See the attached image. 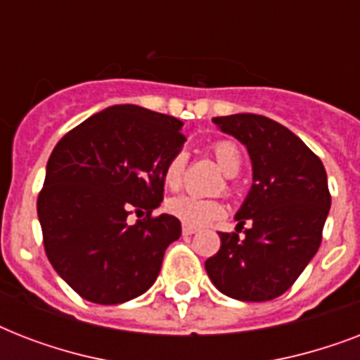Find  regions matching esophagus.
<instances>
[{"instance_id":"1","label":"esophagus","mask_w":360,"mask_h":360,"mask_svg":"<svg viewBox=\"0 0 360 360\" xmlns=\"http://www.w3.org/2000/svg\"><path fill=\"white\" fill-rule=\"evenodd\" d=\"M196 228H192V226L183 224V236H192V233H196Z\"/></svg>"}]
</instances>
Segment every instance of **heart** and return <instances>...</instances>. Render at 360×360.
<instances>
[{"label":"heart","mask_w":360,"mask_h":360,"mask_svg":"<svg viewBox=\"0 0 360 360\" xmlns=\"http://www.w3.org/2000/svg\"><path fill=\"white\" fill-rule=\"evenodd\" d=\"M213 155L219 162L220 169L228 177H236L240 169V151L236 143L231 141H219L213 146ZM183 166H185V157L177 153L169 158L166 168H164V183L169 188H177L183 179ZM168 211L179 219L183 224L192 226V228H202V226L213 222L219 219L224 207L217 200H207V198H198L194 194H181L172 200H168Z\"/></svg>","instance_id":"heart-1"}]
</instances>
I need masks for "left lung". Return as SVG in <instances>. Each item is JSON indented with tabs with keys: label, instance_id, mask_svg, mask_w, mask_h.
Returning a JSON list of instances; mask_svg holds the SVG:
<instances>
[{
	"label": "left lung",
	"instance_id": "left-lung-1",
	"mask_svg": "<svg viewBox=\"0 0 360 360\" xmlns=\"http://www.w3.org/2000/svg\"><path fill=\"white\" fill-rule=\"evenodd\" d=\"M217 129L248 151L252 186L236 213L245 237L220 233V250L205 262L214 288L237 301L282 295L321 245L330 209L323 162L290 129L256 114L213 117Z\"/></svg>",
	"mask_w": 360,
	"mask_h": 360
}]
</instances>
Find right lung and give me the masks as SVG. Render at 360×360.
Instances as JSON below:
<instances>
[{"instance_id": "obj_1", "label": "right lung", "mask_w": 360, "mask_h": 360, "mask_svg": "<svg viewBox=\"0 0 360 360\" xmlns=\"http://www.w3.org/2000/svg\"><path fill=\"white\" fill-rule=\"evenodd\" d=\"M183 123L136 104L91 115L53 147L37 214L56 273L86 301L121 304L157 280L181 222L160 207L164 168L181 153ZM130 208L146 213L134 225Z\"/></svg>"}]
</instances>
